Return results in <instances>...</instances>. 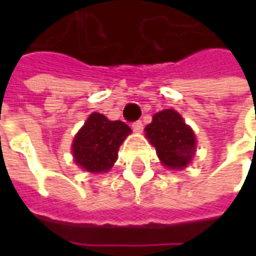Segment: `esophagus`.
Here are the masks:
<instances>
[{
	"label": "esophagus",
	"instance_id": "obj_1",
	"mask_svg": "<svg viewBox=\"0 0 256 256\" xmlns=\"http://www.w3.org/2000/svg\"><path fill=\"white\" fill-rule=\"evenodd\" d=\"M132 128H133L134 132H137V133H141L142 130H144V124L141 120H137V122L132 123Z\"/></svg>",
	"mask_w": 256,
	"mask_h": 256
}]
</instances>
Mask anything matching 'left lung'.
I'll return each instance as SVG.
<instances>
[{"label": "left lung", "mask_w": 256, "mask_h": 256, "mask_svg": "<svg viewBox=\"0 0 256 256\" xmlns=\"http://www.w3.org/2000/svg\"><path fill=\"white\" fill-rule=\"evenodd\" d=\"M146 138L154 145L164 166L170 168L186 167L194 154V134L174 110H164L154 115L145 128Z\"/></svg>", "instance_id": "1"}]
</instances>
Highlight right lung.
<instances>
[{"instance_id": "1", "label": "right lung", "mask_w": 256, "mask_h": 256, "mask_svg": "<svg viewBox=\"0 0 256 256\" xmlns=\"http://www.w3.org/2000/svg\"><path fill=\"white\" fill-rule=\"evenodd\" d=\"M130 132L122 120H108L101 114H92L74 140L75 163L86 172H108L116 162L118 150Z\"/></svg>"}]
</instances>
